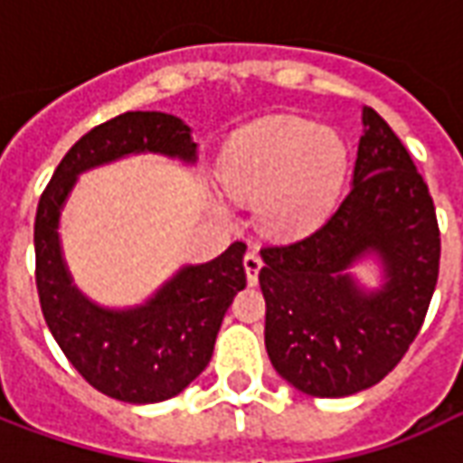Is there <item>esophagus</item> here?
Instances as JSON below:
<instances>
[{
    "label": "esophagus",
    "mask_w": 463,
    "mask_h": 463,
    "mask_svg": "<svg viewBox=\"0 0 463 463\" xmlns=\"http://www.w3.org/2000/svg\"><path fill=\"white\" fill-rule=\"evenodd\" d=\"M242 265H245V275H248V282L255 285L258 282V272L262 268V258L255 250L245 252V258H242Z\"/></svg>",
    "instance_id": "obj_1"
}]
</instances>
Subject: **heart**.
Masks as SVG:
<instances>
[{
    "label": "heart",
    "mask_w": 463,
    "mask_h": 463,
    "mask_svg": "<svg viewBox=\"0 0 463 463\" xmlns=\"http://www.w3.org/2000/svg\"><path fill=\"white\" fill-rule=\"evenodd\" d=\"M347 175V146L332 128L298 116L265 118L235 133L218 161V181L235 198H258L272 235H302L325 221Z\"/></svg>",
    "instance_id": "heart-1"
}]
</instances>
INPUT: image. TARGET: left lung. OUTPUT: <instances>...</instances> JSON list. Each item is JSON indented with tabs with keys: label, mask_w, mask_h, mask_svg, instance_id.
Wrapping results in <instances>:
<instances>
[{
	"label": "left lung",
	"mask_w": 463,
	"mask_h": 463,
	"mask_svg": "<svg viewBox=\"0 0 463 463\" xmlns=\"http://www.w3.org/2000/svg\"><path fill=\"white\" fill-rule=\"evenodd\" d=\"M362 126L337 211L300 241L260 250L268 357L310 397H347L387 377L437 288L441 238L427 183L374 109H362ZM369 251L385 270L372 293L346 272Z\"/></svg>",
	"instance_id": "obj_1"
}]
</instances>
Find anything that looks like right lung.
Returning a JSON list of instances; mask_svg holds the SVG:
<instances>
[{
  "label": "right lung",
  "instance_id": "1",
  "mask_svg": "<svg viewBox=\"0 0 463 463\" xmlns=\"http://www.w3.org/2000/svg\"><path fill=\"white\" fill-rule=\"evenodd\" d=\"M191 128L178 116L126 111L69 148L39 198L34 221L36 290L49 330L76 372L106 397L163 402L208 367L232 298L245 288V242L215 260L185 265L138 307L109 310L84 298L61 258L59 215L76 178L131 153H163L195 163Z\"/></svg>",
  "mask_w": 463,
  "mask_h": 463
}]
</instances>
